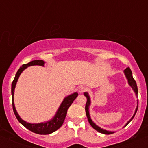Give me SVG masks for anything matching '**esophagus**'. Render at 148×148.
<instances>
[{
	"label": "esophagus",
	"instance_id": "obj_1",
	"mask_svg": "<svg viewBox=\"0 0 148 148\" xmlns=\"http://www.w3.org/2000/svg\"><path fill=\"white\" fill-rule=\"evenodd\" d=\"M78 91H79V92H80V93H84V92L87 91V88L85 87V86H81L79 87Z\"/></svg>",
	"mask_w": 148,
	"mask_h": 148
}]
</instances>
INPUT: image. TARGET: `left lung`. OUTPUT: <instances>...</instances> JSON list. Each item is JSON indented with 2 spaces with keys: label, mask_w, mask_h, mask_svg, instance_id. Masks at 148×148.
<instances>
[{
  "label": "left lung",
  "mask_w": 148,
  "mask_h": 148,
  "mask_svg": "<svg viewBox=\"0 0 148 148\" xmlns=\"http://www.w3.org/2000/svg\"><path fill=\"white\" fill-rule=\"evenodd\" d=\"M124 74H125V77H126L127 79L128 84H129V85L131 86V87L132 88V89H133L134 92H135V95H138V86H137L136 82L135 81V79H134L133 77H132V71H131L129 67H127V68L125 69L124 70ZM84 96L86 97V99H87V100H86V106H85V111H86V117H87L88 121H89V124L91 125V126H92V127L94 128V129L96 130L97 131H98L99 132H101V133H103V134H105V135H110V134L114 133V132H111V131H107V130H106L102 129V128L99 127V126H97V125L95 123V122H93V121H92V119H91L90 115H89V106H90V104H91L90 97H89V94H88L87 92H84ZM138 106H137V108H136V110H135V114H134V115L132 116V118H131L130 120L128 121L127 122L126 125H125V127H126L127 125L129 124V122H130V121L134 118V117H135V114H136L137 111H138Z\"/></svg>",
  "instance_id": "left-lung-1"
}]
</instances>
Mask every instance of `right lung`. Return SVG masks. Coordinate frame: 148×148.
I'll use <instances>...</instances> for the list:
<instances>
[{
    "mask_svg": "<svg viewBox=\"0 0 148 148\" xmlns=\"http://www.w3.org/2000/svg\"><path fill=\"white\" fill-rule=\"evenodd\" d=\"M44 64H45V62L43 60H34L32 61V62H30L29 63L26 64L22 65V66H21L20 69L18 70L17 73H16V76H15L14 79H13L11 84L12 105H13V112H14L16 118L18 120V122H20L21 124H22L25 127L27 128L29 130H31V132H34V133L39 134V135H49V134L52 133V132H55V131L57 130L58 129H59V128L62 127V125H63L64 121L66 116L67 110H68L69 107L71 106V104H72L73 102H74V99H75L77 97V96H78V93H77V92H74V93L66 97L64 99L63 102L61 104L59 110L56 112L55 116L51 120L47 121V122H41V123L31 124L26 122V121L22 120L20 117V116L18 115V114L17 111H16V107H15L14 101H13L14 90L15 87H16V83H17L18 79L19 78V76L21 75L22 71H23L25 69L27 68L28 66H31L34 65H38L44 66Z\"/></svg>",
    "mask_w": 148,
    "mask_h": 148,
    "instance_id": "1",
    "label": "right lung"
}]
</instances>
